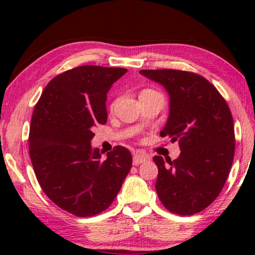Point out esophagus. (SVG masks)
Segmentation results:
<instances>
[{"label":"esophagus","mask_w":255,"mask_h":255,"mask_svg":"<svg viewBox=\"0 0 255 255\" xmlns=\"http://www.w3.org/2000/svg\"><path fill=\"white\" fill-rule=\"evenodd\" d=\"M146 160H147V158H146L145 155L138 154V153H135V154L133 155V165L138 166V165H140V163L145 162Z\"/></svg>","instance_id":"34e87169"}]
</instances>
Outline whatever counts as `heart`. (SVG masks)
<instances>
[{
	"label": "heart",
	"instance_id": "1",
	"mask_svg": "<svg viewBox=\"0 0 255 255\" xmlns=\"http://www.w3.org/2000/svg\"><path fill=\"white\" fill-rule=\"evenodd\" d=\"M155 93H158V92H155V90H153V89H144V90H141V93H140V96H145V95H151V94H155ZM116 104H117V100H115L113 103H111V109H115V107H116Z\"/></svg>",
	"mask_w": 255,
	"mask_h": 255
}]
</instances>
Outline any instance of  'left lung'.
<instances>
[{"mask_svg": "<svg viewBox=\"0 0 255 255\" xmlns=\"http://www.w3.org/2000/svg\"><path fill=\"white\" fill-rule=\"evenodd\" d=\"M169 94V117L161 137L179 141L175 160L155 155L156 194L167 210L181 216L198 214L224 187L235 156V127L230 108L203 76L179 69H142Z\"/></svg>", "mask_w": 255, "mask_h": 255, "instance_id": "left-lung-1", "label": "left lung"}]
</instances>
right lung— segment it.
I'll return each mask as SVG.
<instances>
[{
    "mask_svg": "<svg viewBox=\"0 0 255 255\" xmlns=\"http://www.w3.org/2000/svg\"><path fill=\"white\" fill-rule=\"evenodd\" d=\"M128 69L85 65L59 74L34 107L29 153L46 196L62 210L92 217L107 210L130 172L132 155L116 146L101 158L90 141L106 124L107 93Z\"/></svg>",
    "mask_w": 255,
    "mask_h": 255,
    "instance_id": "right-lung-1",
    "label": "right lung"
}]
</instances>
